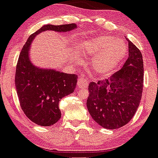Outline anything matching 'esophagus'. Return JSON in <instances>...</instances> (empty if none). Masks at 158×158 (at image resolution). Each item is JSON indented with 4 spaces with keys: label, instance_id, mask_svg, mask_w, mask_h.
I'll return each mask as SVG.
<instances>
[{
    "label": "esophagus",
    "instance_id": "obj_1",
    "mask_svg": "<svg viewBox=\"0 0 158 158\" xmlns=\"http://www.w3.org/2000/svg\"><path fill=\"white\" fill-rule=\"evenodd\" d=\"M88 81H86V79L84 77H79L77 79V86L80 88H86L88 86Z\"/></svg>",
    "mask_w": 158,
    "mask_h": 158
}]
</instances>
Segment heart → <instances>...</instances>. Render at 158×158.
Returning a JSON list of instances; mask_svg holds the SVG:
<instances>
[{"label":"heart","mask_w":158,"mask_h":158,"mask_svg":"<svg viewBox=\"0 0 158 158\" xmlns=\"http://www.w3.org/2000/svg\"><path fill=\"white\" fill-rule=\"evenodd\" d=\"M77 52L84 59H91L89 68L98 75H105L112 72L120 63L127 52V45L123 39L104 35L86 38L77 45ZM81 63V59L76 58Z\"/></svg>","instance_id":"heart-1"}]
</instances>
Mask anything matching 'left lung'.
<instances>
[{"label": "left lung", "mask_w": 158, "mask_h": 158, "mask_svg": "<svg viewBox=\"0 0 158 158\" xmlns=\"http://www.w3.org/2000/svg\"><path fill=\"white\" fill-rule=\"evenodd\" d=\"M129 57L111 77L89 83L86 106L93 119L106 129H118L133 118L143 89V60L140 50L127 39Z\"/></svg>", "instance_id": "left-lung-1"}]
</instances>
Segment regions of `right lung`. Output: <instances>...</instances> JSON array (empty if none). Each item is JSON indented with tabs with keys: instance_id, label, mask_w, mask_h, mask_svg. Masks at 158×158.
Masks as SVG:
<instances>
[{
	"instance_id": "right-lung-1",
	"label": "right lung",
	"mask_w": 158,
	"mask_h": 158,
	"mask_svg": "<svg viewBox=\"0 0 158 158\" xmlns=\"http://www.w3.org/2000/svg\"><path fill=\"white\" fill-rule=\"evenodd\" d=\"M75 24L45 25L30 35L23 47L16 65L15 84L20 106L27 118L42 127H50L61 118L59 102L74 92L77 75L35 65L29 56L31 42L41 32H68Z\"/></svg>"
}]
</instances>
